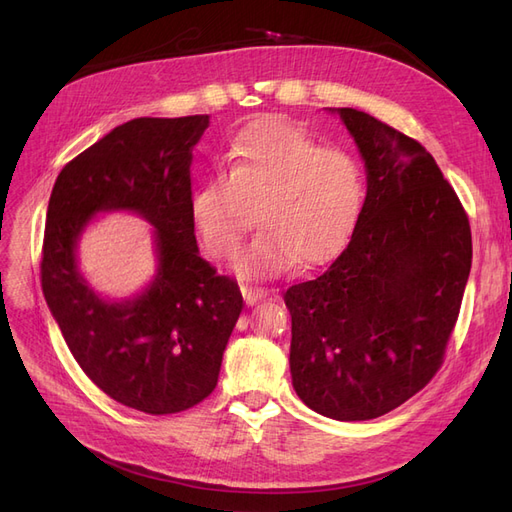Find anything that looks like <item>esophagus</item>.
Instances as JSON below:
<instances>
[{
	"label": "esophagus",
	"instance_id": "esophagus-1",
	"mask_svg": "<svg viewBox=\"0 0 512 512\" xmlns=\"http://www.w3.org/2000/svg\"><path fill=\"white\" fill-rule=\"evenodd\" d=\"M241 294H243V299H245V305H254V303H258V301H262V299L267 297V290L241 284Z\"/></svg>",
	"mask_w": 512,
	"mask_h": 512
}]
</instances>
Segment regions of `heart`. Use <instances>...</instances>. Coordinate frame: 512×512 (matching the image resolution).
Masks as SVG:
<instances>
[{
	"label": "heart",
	"mask_w": 512,
	"mask_h": 512,
	"mask_svg": "<svg viewBox=\"0 0 512 512\" xmlns=\"http://www.w3.org/2000/svg\"><path fill=\"white\" fill-rule=\"evenodd\" d=\"M226 166L192 196L196 232L213 256L237 250L254 211L262 230L237 254L243 275H280L297 262L316 267L342 252L365 196L350 153L322 147L284 119H265L235 136Z\"/></svg>",
	"instance_id": "1"
}]
</instances>
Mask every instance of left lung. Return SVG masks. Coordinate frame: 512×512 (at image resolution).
Segmentation results:
<instances>
[{
	"mask_svg": "<svg viewBox=\"0 0 512 512\" xmlns=\"http://www.w3.org/2000/svg\"><path fill=\"white\" fill-rule=\"evenodd\" d=\"M365 160L367 196L346 250L284 292L290 374L303 404L369 421L442 367L472 267L468 215L431 153L356 108H337Z\"/></svg>",
	"mask_w": 512,
	"mask_h": 512,
	"instance_id": "1",
	"label": "left lung"
}]
</instances>
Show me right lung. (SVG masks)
Instances as JSON below:
<instances>
[{
  "mask_svg": "<svg viewBox=\"0 0 512 512\" xmlns=\"http://www.w3.org/2000/svg\"><path fill=\"white\" fill-rule=\"evenodd\" d=\"M207 126L209 115L117 126L64 166L46 209L42 292L61 335L98 389L145 414L183 412L213 393L243 309L237 282L198 256L190 166ZM102 210H134L157 228L159 271L132 300H102L75 265Z\"/></svg>",
  "mask_w": 512,
  "mask_h": 512,
  "instance_id": "add662e5",
  "label": "right lung"
}]
</instances>
